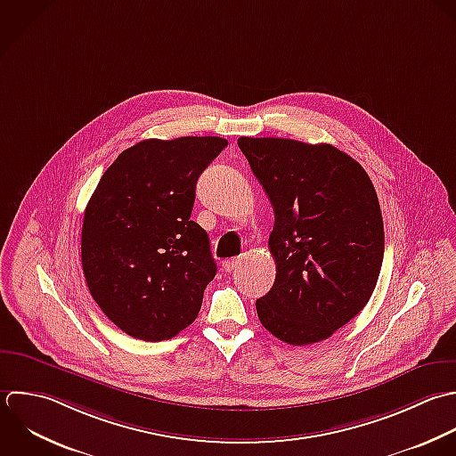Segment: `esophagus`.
Returning <instances> with one entry per match:
<instances>
[{"mask_svg":"<svg viewBox=\"0 0 456 456\" xmlns=\"http://www.w3.org/2000/svg\"><path fill=\"white\" fill-rule=\"evenodd\" d=\"M241 263V259L240 257H232V259H227V261H224V270L225 272H232V270H236L238 268V265Z\"/></svg>","mask_w":456,"mask_h":456,"instance_id":"obj_1","label":"esophagus"}]
</instances>
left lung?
<instances>
[{
    "label": "left lung",
    "instance_id": "left-lung-1",
    "mask_svg": "<svg viewBox=\"0 0 456 456\" xmlns=\"http://www.w3.org/2000/svg\"><path fill=\"white\" fill-rule=\"evenodd\" d=\"M238 145L275 213L272 289L256 302L263 327L304 346L330 338L375 291L384 222L366 170L330 143L241 136Z\"/></svg>",
    "mask_w": 456,
    "mask_h": 456
}]
</instances>
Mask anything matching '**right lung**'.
I'll list each match as a JSON object with an SVG mask.
<instances>
[{"label":"right lung","instance_id":"obj_1","mask_svg":"<svg viewBox=\"0 0 456 456\" xmlns=\"http://www.w3.org/2000/svg\"><path fill=\"white\" fill-rule=\"evenodd\" d=\"M225 147L218 136L138 142L92 193L83 273L92 298L127 336L163 341L195 322L216 265L208 232L190 215L199 175Z\"/></svg>","mask_w":456,"mask_h":456}]
</instances>
